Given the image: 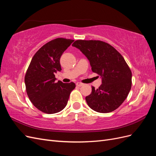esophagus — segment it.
<instances>
[{
	"label": "esophagus",
	"instance_id": "obj_1",
	"mask_svg": "<svg viewBox=\"0 0 156 156\" xmlns=\"http://www.w3.org/2000/svg\"><path fill=\"white\" fill-rule=\"evenodd\" d=\"M76 85H77V87H82V86L83 85V84L81 83H76Z\"/></svg>",
	"mask_w": 156,
	"mask_h": 156
}]
</instances>
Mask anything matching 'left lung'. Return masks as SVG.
Listing matches in <instances>:
<instances>
[{"instance_id": "obj_1", "label": "left lung", "mask_w": 156, "mask_h": 156, "mask_svg": "<svg viewBox=\"0 0 156 156\" xmlns=\"http://www.w3.org/2000/svg\"><path fill=\"white\" fill-rule=\"evenodd\" d=\"M88 58L92 71L100 75L101 86L92 87L85 98L92 110L101 113L115 111L124 101L131 87V72L124 58L112 46L99 40H76L72 44Z\"/></svg>"}]
</instances>
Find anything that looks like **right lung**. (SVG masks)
<instances>
[{
    "mask_svg": "<svg viewBox=\"0 0 156 156\" xmlns=\"http://www.w3.org/2000/svg\"><path fill=\"white\" fill-rule=\"evenodd\" d=\"M74 40L56 38L37 51L32 58L25 77L26 90L37 109L54 114L66 106L70 93L75 88L73 82H56L55 74L60 72V59Z\"/></svg>",
    "mask_w": 156,
    "mask_h": 156,
    "instance_id": "obj_1",
    "label": "right lung"
}]
</instances>
